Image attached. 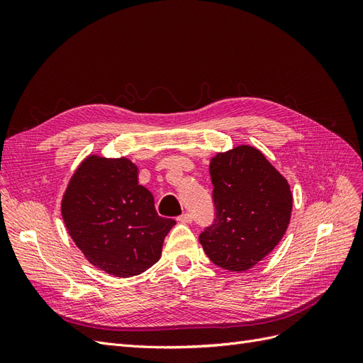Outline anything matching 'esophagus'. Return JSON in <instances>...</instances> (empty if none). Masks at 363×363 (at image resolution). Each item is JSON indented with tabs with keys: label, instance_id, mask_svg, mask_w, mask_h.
Wrapping results in <instances>:
<instances>
[{
	"label": "esophagus",
	"instance_id": "obj_1",
	"mask_svg": "<svg viewBox=\"0 0 363 363\" xmlns=\"http://www.w3.org/2000/svg\"><path fill=\"white\" fill-rule=\"evenodd\" d=\"M177 221L182 223V224H189V223H192V215L191 213H183L177 218Z\"/></svg>",
	"mask_w": 363,
	"mask_h": 363
}]
</instances>
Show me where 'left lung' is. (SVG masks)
<instances>
[{"instance_id":"left-lung-1","label":"left lung","mask_w":363,"mask_h":363,"mask_svg":"<svg viewBox=\"0 0 363 363\" xmlns=\"http://www.w3.org/2000/svg\"><path fill=\"white\" fill-rule=\"evenodd\" d=\"M215 219L200 244L215 265L242 272L276 248L292 212L288 180L262 152L240 145L211 160Z\"/></svg>"}]
</instances>
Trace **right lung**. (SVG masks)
Here are the masks:
<instances>
[{
    "mask_svg": "<svg viewBox=\"0 0 363 363\" xmlns=\"http://www.w3.org/2000/svg\"><path fill=\"white\" fill-rule=\"evenodd\" d=\"M62 216L75 245L94 267L131 277L160 259L175 221L157 215L155 196L139 184L128 159L89 156L69 180Z\"/></svg>",
    "mask_w": 363,
    "mask_h": 363,
    "instance_id": "obj_1",
    "label": "right lung"
}]
</instances>
